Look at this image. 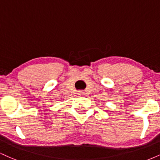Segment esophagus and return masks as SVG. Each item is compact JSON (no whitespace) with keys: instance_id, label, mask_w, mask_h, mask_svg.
<instances>
[{"instance_id":"1","label":"esophagus","mask_w":160,"mask_h":160,"mask_svg":"<svg viewBox=\"0 0 160 160\" xmlns=\"http://www.w3.org/2000/svg\"><path fill=\"white\" fill-rule=\"evenodd\" d=\"M82 94H83V92H82V91H80V92H79V95H82Z\"/></svg>"}]
</instances>
